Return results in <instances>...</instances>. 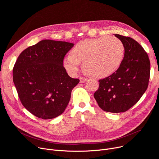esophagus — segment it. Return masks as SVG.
Masks as SVG:
<instances>
[{
	"label": "esophagus",
	"instance_id": "1",
	"mask_svg": "<svg viewBox=\"0 0 159 159\" xmlns=\"http://www.w3.org/2000/svg\"><path fill=\"white\" fill-rule=\"evenodd\" d=\"M79 79H80V82L81 83L85 82L87 80V79H86V78L83 77H80L79 78Z\"/></svg>",
	"mask_w": 159,
	"mask_h": 159
}]
</instances>
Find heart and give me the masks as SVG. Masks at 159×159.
<instances>
[{"instance_id":"1","label":"heart","mask_w":159,"mask_h":159,"mask_svg":"<svg viewBox=\"0 0 159 159\" xmlns=\"http://www.w3.org/2000/svg\"><path fill=\"white\" fill-rule=\"evenodd\" d=\"M125 53L122 42L115 37H101L82 40L64 58L66 70L75 75L80 63L85 71L95 77H105L114 73L121 64Z\"/></svg>"}]
</instances>
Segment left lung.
<instances>
[{"mask_svg":"<svg viewBox=\"0 0 159 159\" xmlns=\"http://www.w3.org/2000/svg\"><path fill=\"white\" fill-rule=\"evenodd\" d=\"M125 53L119 68L112 75L100 79L94 93L98 105L105 111L121 113L134 106L146 91L150 75L148 55L136 40L118 34Z\"/></svg>","mask_w":159,"mask_h":159,"instance_id":"obj_1","label":"left lung"}]
</instances>
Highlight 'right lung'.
<instances>
[{
  "label": "right lung",
  "instance_id": "1",
  "mask_svg": "<svg viewBox=\"0 0 159 159\" xmlns=\"http://www.w3.org/2000/svg\"><path fill=\"white\" fill-rule=\"evenodd\" d=\"M74 44L43 40L20 54L13 69V80L22 104L33 115L51 119L68 106L79 79L70 77L63 66Z\"/></svg>",
  "mask_w": 159,
  "mask_h": 159
}]
</instances>
